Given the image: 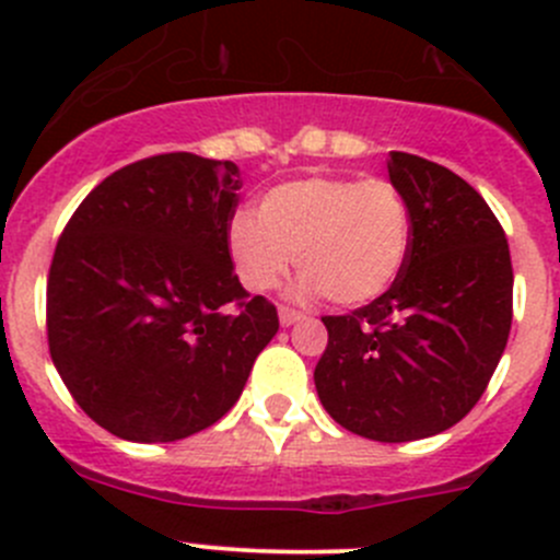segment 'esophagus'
Wrapping results in <instances>:
<instances>
[{
    "mask_svg": "<svg viewBox=\"0 0 560 560\" xmlns=\"http://www.w3.org/2000/svg\"><path fill=\"white\" fill-rule=\"evenodd\" d=\"M301 319H303V314L295 312V308H290V306H281L279 308V322L284 327H292V325H295V322H301Z\"/></svg>",
    "mask_w": 560,
    "mask_h": 560,
    "instance_id": "esophagus-1",
    "label": "esophagus"
}]
</instances>
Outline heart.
Masks as SVG:
<instances>
[{
  "label": "heart",
  "mask_w": 560,
  "mask_h": 560,
  "mask_svg": "<svg viewBox=\"0 0 560 560\" xmlns=\"http://www.w3.org/2000/svg\"><path fill=\"white\" fill-rule=\"evenodd\" d=\"M409 246V202L387 178L287 180L265 191L257 217L238 211L228 228L230 259L246 290H276L295 257L303 270L298 292H325L338 306H365L385 295Z\"/></svg>",
  "instance_id": "1"
}]
</instances>
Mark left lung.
Segmentation results:
<instances>
[{"instance_id":"8db88e82","label":"left lung","mask_w":560,"mask_h":560,"mask_svg":"<svg viewBox=\"0 0 560 560\" xmlns=\"http://www.w3.org/2000/svg\"><path fill=\"white\" fill-rule=\"evenodd\" d=\"M411 213L404 270L382 298L322 316L314 385L327 415L374 442L436 436L474 409L512 327V259L474 186L422 156L389 151Z\"/></svg>"}]
</instances>
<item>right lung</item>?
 <instances>
[{
  "mask_svg": "<svg viewBox=\"0 0 560 560\" xmlns=\"http://www.w3.org/2000/svg\"><path fill=\"white\" fill-rule=\"evenodd\" d=\"M235 162L175 151L89 191L48 273V347L75 404L127 442H175L222 420L279 330L228 252Z\"/></svg>",
  "mask_w": 560,
  "mask_h": 560,
  "instance_id": "1",
  "label": "right lung"
}]
</instances>
